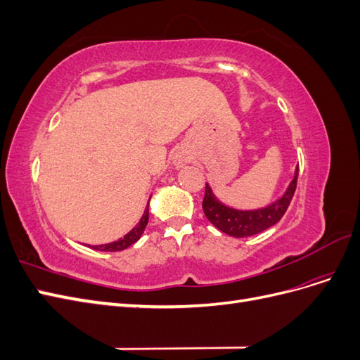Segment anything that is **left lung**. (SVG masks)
I'll list each match as a JSON object with an SVG mask.
<instances>
[{"label": "left lung", "instance_id": "1", "mask_svg": "<svg viewBox=\"0 0 360 360\" xmlns=\"http://www.w3.org/2000/svg\"><path fill=\"white\" fill-rule=\"evenodd\" d=\"M299 167L294 172V179L285 193L279 200L271 202L263 209L257 210H237L230 205H225L214 197V193L209 184H205V195L202 201V210L207 219H209L217 230L233 237H249L267 230L275 225L284 213L292 200V195L297 186Z\"/></svg>", "mask_w": 360, "mask_h": 360}]
</instances>
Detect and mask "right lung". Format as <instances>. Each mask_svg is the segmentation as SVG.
Instances as JSON below:
<instances>
[{
  "label": "right lung",
  "mask_w": 360,
  "mask_h": 360,
  "mask_svg": "<svg viewBox=\"0 0 360 360\" xmlns=\"http://www.w3.org/2000/svg\"><path fill=\"white\" fill-rule=\"evenodd\" d=\"M147 224H148V204H147V209L144 210V214L141 216L139 222L124 237L118 238L117 242H112V243L97 245V246H91V248L96 249V250H105V252H117V250H123V249L132 246L135 242L139 240V237L143 236Z\"/></svg>",
  "instance_id": "right-lung-1"
}]
</instances>
